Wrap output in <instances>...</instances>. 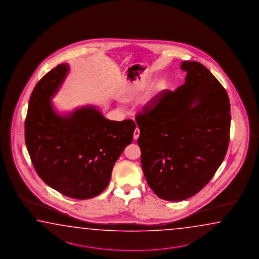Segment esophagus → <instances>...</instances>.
I'll return each instance as SVG.
<instances>
[{"label":"esophagus","mask_w":259,"mask_h":259,"mask_svg":"<svg viewBox=\"0 0 259 259\" xmlns=\"http://www.w3.org/2000/svg\"><path fill=\"white\" fill-rule=\"evenodd\" d=\"M140 136V130L139 128H136L135 131H134V134H133V138H134V140H137L138 138Z\"/></svg>","instance_id":"1"}]
</instances>
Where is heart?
Listing matches in <instances>:
<instances>
[{
    "label": "heart",
    "mask_w": 259,
    "mask_h": 259,
    "mask_svg": "<svg viewBox=\"0 0 259 259\" xmlns=\"http://www.w3.org/2000/svg\"><path fill=\"white\" fill-rule=\"evenodd\" d=\"M147 87V81L144 80L134 81L120 94V98L123 101L132 102L141 97Z\"/></svg>",
    "instance_id": "1"
}]
</instances>
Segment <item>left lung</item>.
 <instances>
[{"label":"left lung","instance_id":"1","mask_svg":"<svg viewBox=\"0 0 259 259\" xmlns=\"http://www.w3.org/2000/svg\"><path fill=\"white\" fill-rule=\"evenodd\" d=\"M180 68L187 71L185 83L162 91L135 117L144 177L170 201L190 198L210 181L230 140L226 90L199 62L183 61Z\"/></svg>","mask_w":259,"mask_h":259}]
</instances>
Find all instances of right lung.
<instances>
[{"label": "right lung", "mask_w": 259, "mask_h": 259, "mask_svg": "<svg viewBox=\"0 0 259 259\" xmlns=\"http://www.w3.org/2000/svg\"><path fill=\"white\" fill-rule=\"evenodd\" d=\"M69 65L49 71L32 92L25 121L26 148L39 178L62 195L87 199L109 184L115 162L131 144L132 119L109 120L94 106L58 114L51 98L61 87Z\"/></svg>", "instance_id": "add662e5"}]
</instances>
